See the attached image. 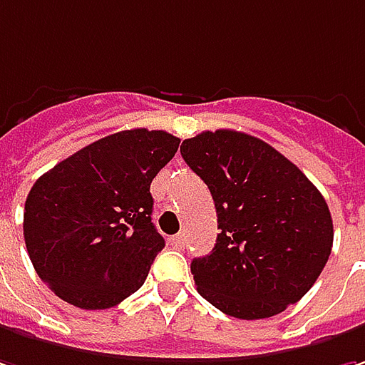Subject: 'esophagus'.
Segmentation results:
<instances>
[{
	"instance_id": "1",
	"label": "esophagus",
	"mask_w": 365,
	"mask_h": 365,
	"mask_svg": "<svg viewBox=\"0 0 365 365\" xmlns=\"http://www.w3.org/2000/svg\"><path fill=\"white\" fill-rule=\"evenodd\" d=\"M171 245L173 246H185V234L180 232V234H175V236H171Z\"/></svg>"
}]
</instances>
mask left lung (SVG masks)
Returning a JSON list of instances; mask_svg holds the SVG:
<instances>
[{"label":"left lung","mask_w":365,"mask_h":365,"mask_svg":"<svg viewBox=\"0 0 365 365\" xmlns=\"http://www.w3.org/2000/svg\"><path fill=\"white\" fill-rule=\"evenodd\" d=\"M214 197L220 234L192 260L197 293L236 319H267L317 281L333 246L325 197L274 147L228 129L180 147Z\"/></svg>","instance_id":"8db88e82"}]
</instances>
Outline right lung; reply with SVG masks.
<instances>
[{
    "mask_svg": "<svg viewBox=\"0 0 365 365\" xmlns=\"http://www.w3.org/2000/svg\"><path fill=\"white\" fill-rule=\"evenodd\" d=\"M180 147L165 131L103 137L60 161L26 197L24 238L38 277L88 311L119 305L165 246L151 222V182Z\"/></svg>",
    "mask_w": 365,
    "mask_h": 365,
    "instance_id": "1",
    "label": "right lung"
}]
</instances>
